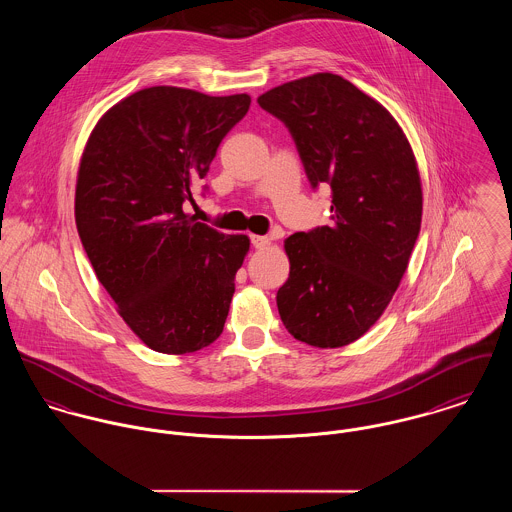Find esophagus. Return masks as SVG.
<instances>
[{"mask_svg": "<svg viewBox=\"0 0 512 512\" xmlns=\"http://www.w3.org/2000/svg\"><path fill=\"white\" fill-rule=\"evenodd\" d=\"M250 240H252V246H254V248H260V250H262V248H268V246L272 244L268 236H258V234H252Z\"/></svg>", "mask_w": 512, "mask_h": 512, "instance_id": "1", "label": "esophagus"}]
</instances>
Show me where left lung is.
Segmentation results:
<instances>
[{
    "instance_id": "8db88e82",
    "label": "left lung",
    "mask_w": 512,
    "mask_h": 512,
    "mask_svg": "<svg viewBox=\"0 0 512 512\" xmlns=\"http://www.w3.org/2000/svg\"><path fill=\"white\" fill-rule=\"evenodd\" d=\"M285 123L311 186H330L332 225L285 238L278 311L317 348L364 336L407 272L422 219L413 148L393 115L338 74L319 72L258 97Z\"/></svg>"
}]
</instances>
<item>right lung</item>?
I'll use <instances>...</instances> for the list:
<instances>
[{
	"instance_id": "1",
	"label": "right lung",
	"mask_w": 512,
	"mask_h": 512,
	"mask_svg": "<svg viewBox=\"0 0 512 512\" xmlns=\"http://www.w3.org/2000/svg\"><path fill=\"white\" fill-rule=\"evenodd\" d=\"M250 95L154 86L93 127L76 182V227L93 272L140 340L162 354L215 342L250 248L184 211Z\"/></svg>"
}]
</instances>
